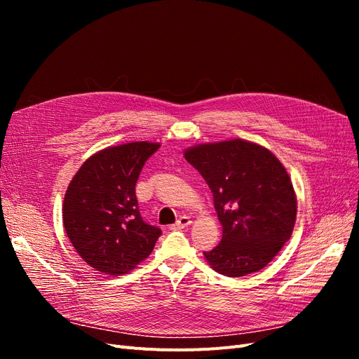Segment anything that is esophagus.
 Returning <instances> with one entry per match:
<instances>
[{"instance_id": "esophagus-1", "label": "esophagus", "mask_w": 359, "mask_h": 359, "mask_svg": "<svg viewBox=\"0 0 359 359\" xmlns=\"http://www.w3.org/2000/svg\"><path fill=\"white\" fill-rule=\"evenodd\" d=\"M190 224H191L190 217H189V215H181L180 219L177 220V223L173 224L172 227H173V229H182V227H187V226H190Z\"/></svg>"}]
</instances>
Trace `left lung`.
Wrapping results in <instances>:
<instances>
[{
    "label": "left lung",
    "instance_id": "8db88e82",
    "mask_svg": "<svg viewBox=\"0 0 359 359\" xmlns=\"http://www.w3.org/2000/svg\"><path fill=\"white\" fill-rule=\"evenodd\" d=\"M184 157L212 191L223 236L203 252L223 276L256 273L289 240L297 219V196L286 169L266 148L243 139L189 148Z\"/></svg>",
    "mask_w": 359,
    "mask_h": 359
}]
</instances>
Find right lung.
I'll list each match as a JSON object with an SVG mask.
<instances>
[{"instance_id":"add662e5","label":"right lung","mask_w":359,"mask_h":359,"mask_svg":"<svg viewBox=\"0 0 359 359\" xmlns=\"http://www.w3.org/2000/svg\"><path fill=\"white\" fill-rule=\"evenodd\" d=\"M160 148L132 142L99 151L69 184L64 229L76 252L104 274H127L147 259L161 235L139 212L136 182L145 161Z\"/></svg>"}]
</instances>
